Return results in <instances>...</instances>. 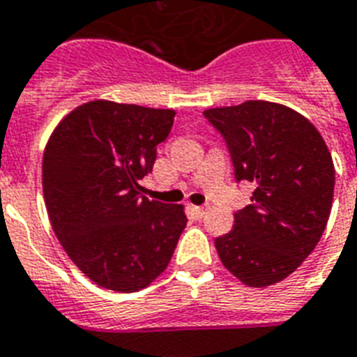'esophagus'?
<instances>
[{
    "instance_id": "obj_1",
    "label": "esophagus",
    "mask_w": 357,
    "mask_h": 357,
    "mask_svg": "<svg viewBox=\"0 0 357 357\" xmlns=\"http://www.w3.org/2000/svg\"><path fill=\"white\" fill-rule=\"evenodd\" d=\"M192 210H193V213H195V215H197V219H202V218H204V215H206V212H208L206 206H192Z\"/></svg>"
}]
</instances>
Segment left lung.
<instances>
[{
  "label": "left lung",
  "instance_id": "8db88e82",
  "mask_svg": "<svg viewBox=\"0 0 357 357\" xmlns=\"http://www.w3.org/2000/svg\"><path fill=\"white\" fill-rule=\"evenodd\" d=\"M221 132L236 181L255 186L252 204L234 213V228L215 238L223 265L249 287L289 276L312 255L333 201L332 155L302 114L271 101L204 110Z\"/></svg>",
  "mask_w": 357,
  "mask_h": 357
}]
</instances>
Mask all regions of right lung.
<instances>
[{
    "mask_svg": "<svg viewBox=\"0 0 357 357\" xmlns=\"http://www.w3.org/2000/svg\"><path fill=\"white\" fill-rule=\"evenodd\" d=\"M175 110L96 101L71 110L51 134L42 188L51 227L71 261L98 286L139 291L175 252L186 213L142 195Z\"/></svg>",
    "mask_w": 357,
    "mask_h": 357,
    "instance_id": "right-lung-1",
    "label": "right lung"
}]
</instances>
